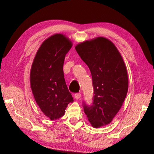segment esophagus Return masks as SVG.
<instances>
[{
    "instance_id": "esophagus-1",
    "label": "esophagus",
    "mask_w": 154,
    "mask_h": 154,
    "mask_svg": "<svg viewBox=\"0 0 154 154\" xmlns=\"http://www.w3.org/2000/svg\"><path fill=\"white\" fill-rule=\"evenodd\" d=\"M81 96H82V95H81V94H74V97H75V99L76 100H79L81 97Z\"/></svg>"
}]
</instances>
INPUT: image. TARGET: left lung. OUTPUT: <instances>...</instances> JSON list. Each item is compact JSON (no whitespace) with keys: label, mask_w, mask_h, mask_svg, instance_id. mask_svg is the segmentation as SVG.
I'll use <instances>...</instances> for the list:
<instances>
[{"label":"left lung","mask_w":154,"mask_h":154,"mask_svg":"<svg viewBox=\"0 0 154 154\" xmlns=\"http://www.w3.org/2000/svg\"><path fill=\"white\" fill-rule=\"evenodd\" d=\"M90 69L94 87L92 105L83 103L84 112L94 128L109 124L120 110L128 88L127 68L117 48L104 37L76 45Z\"/></svg>","instance_id":"obj_1"}]
</instances>
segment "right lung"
Returning <instances> with one entry per match:
<instances>
[{"mask_svg": "<svg viewBox=\"0 0 154 154\" xmlns=\"http://www.w3.org/2000/svg\"><path fill=\"white\" fill-rule=\"evenodd\" d=\"M72 46L63 34H54L45 40L37 51L30 71L32 94L42 112L51 120L61 118L73 98L63 74V62Z\"/></svg>", "mask_w": 154, "mask_h": 154, "instance_id": "add662e5", "label": "right lung"}]
</instances>
